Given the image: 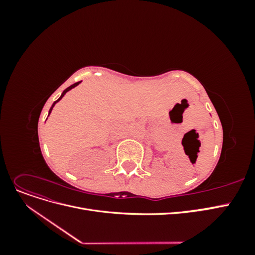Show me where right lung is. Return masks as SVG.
<instances>
[{
    "mask_svg": "<svg viewBox=\"0 0 255 255\" xmlns=\"http://www.w3.org/2000/svg\"><path fill=\"white\" fill-rule=\"evenodd\" d=\"M80 83H81V82H78V83H74V84H73V85H71V86H69V87H68V88H67V89H65V90H64V92H63V94H61V96H60V98H59V99H58V100H56V101H55V102H54V103H53V105H52V107H51V109H50V111H49V115H50V114H51V112H52V110H53V107H54V105H55V104H56V103H57V102H58V101H59V100H61V98H63V97H64V96H65V95H66V92H67V91H69V90H70V89H72V88H74V87H75V86H78V85H79V84H80Z\"/></svg>",
    "mask_w": 255,
    "mask_h": 255,
    "instance_id": "add662e5",
    "label": "right lung"
}]
</instances>
